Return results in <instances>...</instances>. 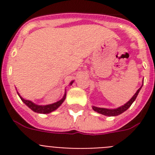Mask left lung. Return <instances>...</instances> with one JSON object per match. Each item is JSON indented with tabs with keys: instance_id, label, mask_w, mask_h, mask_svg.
Returning a JSON list of instances; mask_svg holds the SVG:
<instances>
[{
	"instance_id": "obj_1",
	"label": "left lung",
	"mask_w": 155,
	"mask_h": 155,
	"mask_svg": "<svg viewBox=\"0 0 155 155\" xmlns=\"http://www.w3.org/2000/svg\"><path fill=\"white\" fill-rule=\"evenodd\" d=\"M141 88H142V87H140L139 89L137 90V92H136V93L134 95V97H133L132 98H131V99H130V101L127 102V103L125 104H124V105H122V106H120V107H119V108H116V109H108V108H97V107H95V106H93V107H92V108H93V110L96 111V112H97V113H101V114H103V115L108 116V117H113V116L120 115V114H121L122 113H124L125 111L127 110L128 108H130V106H131V104H133V102L135 100H136V98H137V94H138V92H139V91L141 90Z\"/></svg>"
}]
</instances>
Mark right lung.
<instances>
[{
  "label": "right lung",
  "mask_w": 155,
  "mask_h": 155,
  "mask_svg": "<svg viewBox=\"0 0 155 155\" xmlns=\"http://www.w3.org/2000/svg\"><path fill=\"white\" fill-rule=\"evenodd\" d=\"M73 82L71 83V84H72ZM19 95V94H18ZM19 97H20V95H19ZM21 100L24 103L26 104V105L30 108V109H32L34 112L35 113H51L53 111H54L55 109L59 107V106L62 104L63 101H64V100L66 98V93L64 95V97L62 100H60L59 101L56 102V103H54L51 104H47V105H37V104H35L33 103L32 101H27V100H24L22 99L21 97H20Z\"/></svg>",
  "instance_id": "obj_1"
}]
</instances>
